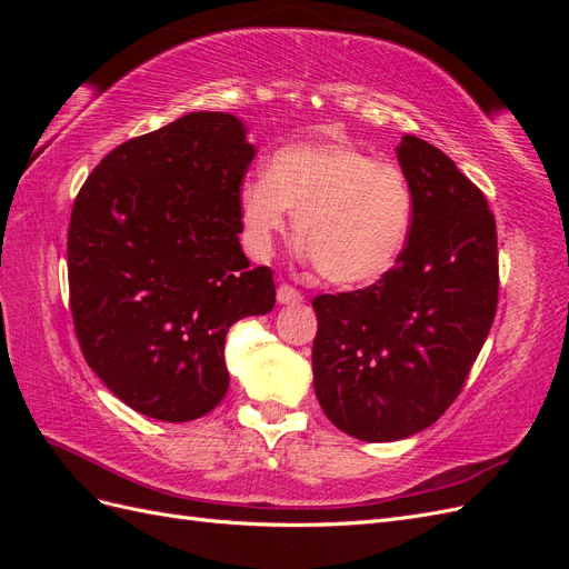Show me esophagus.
I'll list each match as a JSON object with an SVG mask.
<instances>
[{
	"instance_id": "1",
	"label": "esophagus",
	"mask_w": 569,
	"mask_h": 569,
	"mask_svg": "<svg viewBox=\"0 0 569 569\" xmlns=\"http://www.w3.org/2000/svg\"><path fill=\"white\" fill-rule=\"evenodd\" d=\"M303 301V295L299 289H295L291 284H280L278 287V303L282 306H297Z\"/></svg>"
}]
</instances>
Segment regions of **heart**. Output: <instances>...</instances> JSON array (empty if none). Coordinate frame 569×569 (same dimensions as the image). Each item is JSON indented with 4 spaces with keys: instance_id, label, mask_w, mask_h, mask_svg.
<instances>
[{
    "instance_id": "obj_1",
    "label": "heart",
    "mask_w": 569,
    "mask_h": 569,
    "mask_svg": "<svg viewBox=\"0 0 569 569\" xmlns=\"http://www.w3.org/2000/svg\"><path fill=\"white\" fill-rule=\"evenodd\" d=\"M247 247L268 258L297 213L301 256L335 284L382 280L408 242L412 192L403 170L353 144H291L239 189Z\"/></svg>"
}]
</instances>
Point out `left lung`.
<instances>
[{"mask_svg": "<svg viewBox=\"0 0 569 569\" xmlns=\"http://www.w3.org/2000/svg\"><path fill=\"white\" fill-rule=\"evenodd\" d=\"M412 222L396 268L366 289L313 299V385L325 416L360 441L435 425L460 393L498 301L496 220L443 151L403 134Z\"/></svg>", "mask_w": 569, "mask_h": 569, "instance_id": "1", "label": "left lung"}]
</instances>
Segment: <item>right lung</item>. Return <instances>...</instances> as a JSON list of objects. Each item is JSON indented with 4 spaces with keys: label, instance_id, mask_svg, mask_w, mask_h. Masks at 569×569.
Here are the masks:
<instances>
[{
    "label": "right lung",
    "instance_id": "obj_1",
    "mask_svg": "<svg viewBox=\"0 0 569 569\" xmlns=\"http://www.w3.org/2000/svg\"><path fill=\"white\" fill-rule=\"evenodd\" d=\"M256 147L232 113L194 111L107 153L68 226V287L88 366L147 418L189 422L230 387L228 330L274 306L239 247Z\"/></svg>",
    "mask_w": 569,
    "mask_h": 569
}]
</instances>
